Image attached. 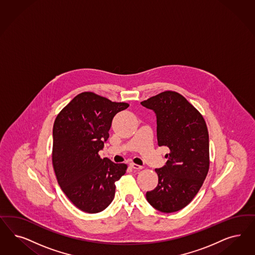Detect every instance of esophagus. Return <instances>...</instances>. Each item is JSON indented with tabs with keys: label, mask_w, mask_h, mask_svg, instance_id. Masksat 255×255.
Returning <instances> with one entry per match:
<instances>
[{
	"label": "esophagus",
	"mask_w": 255,
	"mask_h": 255,
	"mask_svg": "<svg viewBox=\"0 0 255 255\" xmlns=\"http://www.w3.org/2000/svg\"><path fill=\"white\" fill-rule=\"evenodd\" d=\"M129 166H130L131 168H133V169H135V170H140V169H142V168H143L142 166H140V165L135 164V163H133V162L129 163Z\"/></svg>",
	"instance_id": "obj_1"
}]
</instances>
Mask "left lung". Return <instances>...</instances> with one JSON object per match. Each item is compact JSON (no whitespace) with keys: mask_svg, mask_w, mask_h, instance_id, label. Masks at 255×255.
Segmentation results:
<instances>
[{"mask_svg":"<svg viewBox=\"0 0 255 255\" xmlns=\"http://www.w3.org/2000/svg\"><path fill=\"white\" fill-rule=\"evenodd\" d=\"M156 116L158 146H167V162L156 169L158 184L146 192L148 203L163 213L188 206L209 170V137L206 121L182 95L165 91L140 102Z\"/></svg>","mask_w":255,"mask_h":255,"instance_id":"1","label":"left lung"}]
</instances>
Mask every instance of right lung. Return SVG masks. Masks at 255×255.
Masks as SVG:
<instances>
[{
    "instance_id": "obj_1",
    "label": "right lung",
    "mask_w": 255,
    "mask_h": 255,
    "mask_svg": "<svg viewBox=\"0 0 255 255\" xmlns=\"http://www.w3.org/2000/svg\"><path fill=\"white\" fill-rule=\"evenodd\" d=\"M129 105L92 92L76 96L53 125L52 165L66 197L86 213H99L113 202L115 182L128 165L115 163L99 152L109 138L115 115Z\"/></svg>"
}]
</instances>
